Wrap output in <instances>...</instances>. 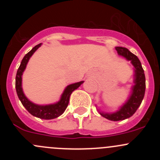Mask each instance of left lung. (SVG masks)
I'll use <instances>...</instances> for the list:
<instances>
[{
    "label": "left lung",
    "instance_id": "obj_1",
    "mask_svg": "<svg viewBox=\"0 0 160 160\" xmlns=\"http://www.w3.org/2000/svg\"><path fill=\"white\" fill-rule=\"evenodd\" d=\"M118 54L123 56L127 60L131 61L134 67V85L132 88L131 93L128 101L120 108L119 110L113 113L100 112L101 116L110 121L118 122L132 117L142 101L146 91V77H145L144 70L142 67L141 62L135 55L132 53L126 48L115 47Z\"/></svg>",
    "mask_w": 160,
    "mask_h": 160
}]
</instances>
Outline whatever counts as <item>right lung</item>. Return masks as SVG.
Here are the masks:
<instances>
[{
    "instance_id": "obj_1",
    "label": "right lung",
    "mask_w": 160,
    "mask_h": 160,
    "mask_svg": "<svg viewBox=\"0 0 160 160\" xmlns=\"http://www.w3.org/2000/svg\"><path fill=\"white\" fill-rule=\"evenodd\" d=\"M42 46V43L37 45L33 48L30 52H28L24 58L22 59V62L20 64L18 70L17 71L15 78V88L17 92L18 97L19 100L22 102V105L25 108L27 111L30 113L32 115L35 117L41 119H46V120H50V119L56 118L60 116L62 113L65 111L68 106L69 101H70V97L73 90L79 88L84 81H80L77 83H72L68 85L64 90L63 93H62L60 100L58 102L55 104H47V105H38V104H34L32 101H30L28 98L25 97L24 93L22 87V74L26 68L27 63L29 60L31 56L33 55V53L36 51L40 46Z\"/></svg>"
}]
</instances>
